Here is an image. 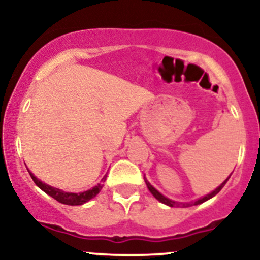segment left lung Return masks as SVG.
Returning a JSON list of instances; mask_svg holds the SVG:
<instances>
[{"mask_svg":"<svg viewBox=\"0 0 260 260\" xmlns=\"http://www.w3.org/2000/svg\"><path fill=\"white\" fill-rule=\"evenodd\" d=\"M230 176H231V175H230ZM230 176H228V178L226 179V180H224L223 182H222L221 185H219V186L217 187V189L213 190L212 192L209 193V195L204 196V198H200V199L196 200V201H192V202H178V201H173V200H170V199L165 198L164 195H161V193L159 192V191L156 190L155 187H153L152 185H150V182L148 181L147 179H145V178H144V181H145V184H147V187H148V189H149L150 192L153 193L154 198H155L156 200H159V201H160L161 204L168 205V206H170V207H181V206H182V207H190V206H192V205H200V204H202V202L207 201V200H210L211 198H213V196L217 195V193L219 192V191L222 190V187H223L224 185H226V182L228 181V179H230Z\"/></svg>","mask_w":260,"mask_h":260,"instance_id":"1","label":"left lung"}]
</instances>
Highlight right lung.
Masks as SVG:
<instances>
[{
  "label": "right lung",
  "instance_id": "1",
  "mask_svg": "<svg viewBox=\"0 0 260 260\" xmlns=\"http://www.w3.org/2000/svg\"><path fill=\"white\" fill-rule=\"evenodd\" d=\"M28 172H29V170H28ZM29 175H30V178L33 179V181L36 182V185L39 187V189H42L45 193H48V195L51 196V198L55 199L56 201L61 202V204H64V205H70V206H78V205H82V204H85V202L90 201V200L92 198H95V196L98 195V193L102 189V185L98 184L96 186H93L92 189L84 191V192H79V193L65 192V191L55 189V187H51V186H49V185L45 184V182L41 181L39 179H37L30 172H29ZM104 179L106 180V178H104ZM104 179H102V180H104Z\"/></svg>",
  "mask_w": 260,
  "mask_h": 260
}]
</instances>
